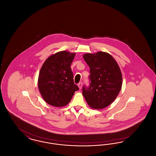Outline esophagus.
<instances>
[{
	"label": "esophagus",
	"mask_w": 156,
	"mask_h": 156,
	"mask_svg": "<svg viewBox=\"0 0 156 156\" xmlns=\"http://www.w3.org/2000/svg\"><path fill=\"white\" fill-rule=\"evenodd\" d=\"M78 86L80 89H81L82 87V82H80V83L78 84Z\"/></svg>",
	"instance_id": "esophagus-1"
}]
</instances>
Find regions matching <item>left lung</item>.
<instances>
[{
    "label": "left lung",
    "instance_id": "1",
    "mask_svg": "<svg viewBox=\"0 0 156 156\" xmlns=\"http://www.w3.org/2000/svg\"><path fill=\"white\" fill-rule=\"evenodd\" d=\"M90 68V87L83 86L82 95L89 107L102 109L118 97L122 86V75L118 64L111 55L103 51L83 55Z\"/></svg>",
    "mask_w": 156,
    "mask_h": 156
}]
</instances>
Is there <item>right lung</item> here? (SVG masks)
I'll use <instances>...</instances> for the list:
<instances>
[{"label": "right lung", "instance_id": "obj_1", "mask_svg": "<svg viewBox=\"0 0 156 156\" xmlns=\"http://www.w3.org/2000/svg\"><path fill=\"white\" fill-rule=\"evenodd\" d=\"M75 52L61 51L48 57L39 73L38 88L45 102L55 107H63L71 101L79 88L73 80L71 64Z\"/></svg>", "mask_w": 156, "mask_h": 156}]
</instances>
